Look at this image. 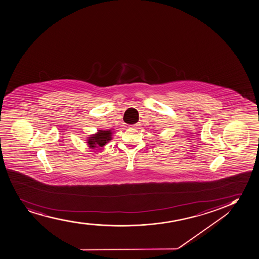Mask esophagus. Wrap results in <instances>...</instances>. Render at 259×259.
Instances as JSON below:
<instances>
[{
  "label": "esophagus",
  "instance_id": "obj_1",
  "mask_svg": "<svg viewBox=\"0 0 259 259\" xmlns=\"http://www.w3.org/2000/svg\"><path fill=\"white\" fill-rule=\"evenodd\" d=\"M137 125H138V124H136V125H131V127H135Z\"/></svg>",
  "mask_w": 259,
  "mask_h": 259
}]
</instances>
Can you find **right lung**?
<instances>
[{"mask_svg": "<svg viewBox=\"0 0 259 259\" xmlns=\"http://www.w3.org/2000/svg\"><path fill=\"white\" fill-rule=\"evenodd\" d=\"M112 134L111 130H98L96 134L88 137L86 143L90 149L103 147L107 143L112 140Z\"/></svg>", "mask_w": 259, "mask_h": 259, "instance_id": "add662e5", "label": "right lung"}]
</instances>
